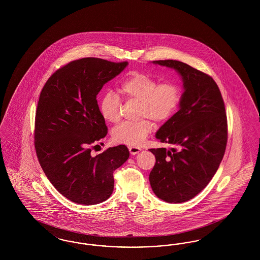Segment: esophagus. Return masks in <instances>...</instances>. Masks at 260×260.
<instances>
[{
    "instance_id": "esophagus-1",
    "label": "esophagus",
    "mask_w": 260,
    "mask_h": 260,
    "mask_svg": "<svg viewBox=\"0 0 260 260\" xmlns=\"http://www.w3.org/2000/svg\"><path fill=\"white\" fill-rule=\"evenodd\" d=\"M128 150H129L132 155H136V154L139 153L141 151V149L139 148V147H136V146H131V147H128Z\"/></svg>"
}]
</instances>
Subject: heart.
I'll list each match as a JSON object with an SVG mask.
<instances>
[{"label":"heart","instance_id":"b5f03b06","mask_svg":"<svg viewBox=\"0 0 260 260\" xmlns=\"http://www.w3.org/2000/svg\"><path fill=\"white\" fill-rule=\"evenodd\" d=\"M119 92L124 100L139 102L138 118H148L155 123H162L171 119L176 112L181 91L173 82H161L142 73H135L124 79L119 87ZM121 99L113 91L107 90L99 101V111L102 118L112 124L120 120ZM152 132V124L146 119L136 123H123L112 132L117 143L138 146Z\"/></svg>","mask_w":260,"mask_h":260}]
</instances>
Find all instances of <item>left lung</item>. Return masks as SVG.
Returning <instances> with one entry per match:
<instances>
[{
  "mask_svg": "<svg viewBox=\"0 0 260 260\" xmlns=\"http://www.w3.org/2000/svg\"><path fill=\"white\" fill-rule=\"evenodd\" d=\"M183 80L180 109L157 132L170 150L153 148L156 162L149 174L153 192L171 204L194 198L209 184L225 153L228 127L219 87L210 75L177 60H156Z\"/></svg>",
  "mask_w": 260,
  "mask_h": 260,
  "instance_id": "1",
  "label": "left lung"
}]
</instances>
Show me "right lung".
Returning <instances> with one entry per match:
<instances>
[{
    "label": "right lung",
    "mask_w": 260,
    "mask_h": 260,
    "mask_svg": "<svg viewBox=\"0 0 260 260\" xmlns=\"http://www.w3.org/2000/svg\"><path fill=\"white\" fill-rule=\"evenodd\" d=\"M126 65L94 57L73 60L51 75L40 93L34 132L38 160L54 188L76 204L109 198L113 173L129 157L125 145L90 154L108 132L96 96Z\"/></svg>",
    "instance_id": "obj_1"
}]
</instances>
